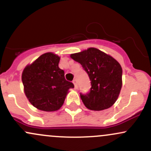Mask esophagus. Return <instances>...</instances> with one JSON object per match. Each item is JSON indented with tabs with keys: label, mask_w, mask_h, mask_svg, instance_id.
Instances as JSON below:
<instances>
[{
	"label": "esophagus",
	"mask_w": 151,
	"mask_h": 151,
	"mask_svg": "<svg viewBox=\"0 0 151 151\" xmlns=\"http://www.w3.org/2000/svg\"><path fill=\"white\" fill-rule=\"evenodd\" d=\"M72 82H73V84H74V87H75V88H77V80H76V79H74V80L72 81Z\"/></svg>",
	"instance_id": "34e87169"
}]
</instances>
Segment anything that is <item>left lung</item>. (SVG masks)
Here are the masks:
<instances>
[{
  "label": "left lung",
  "mask_w": 151,
  "mask_h": 151,
  "mask_svg": "<svg viewBox=\"0 0 151 151\" xmlns=\"http://www.w3.org/2000/svg\"><path fill=\"white\" fill-rule=\"evenodd\" d=\"M71 58L82 65L91 83L88 93H80L85 106L94 111L110 108L118 98L122 85V69L118 61L94 47L71 54Z\"/></svg>",
  "instance_id": "obj_1"
}]
</instances>
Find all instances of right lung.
I'll return each mask as SVG.
<instances>
[{
    "label": "right lung",
    "mask_w": 151,
    "mask_h": 151,
    "mask_svg": "<svg viewBox=\"0 0 151 151\" xmlns=\"http://www.w3.org/2000/svg\"><path fill=\"white\" fill-rule=\"evenodd\" d=\"M60 58L52 53L42 54L24 69V93L32 105L40 110L54 111L62 106L72 82L66 80L58 67Z\"/></svg>",
    "instance_id": "obj_1"
}]
</instances>
